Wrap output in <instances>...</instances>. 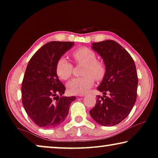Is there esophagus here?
<instances>
[{"label": "esophagus", "mask_w": 158, "mask_h": 158, "mask_svg": "<svg viewBox=\"0 0 158 158\" xmlns=\"http://www.w3.org/2000/svg\"><path fill=\"white\" fill-rule=\"evenodd\" d=\"M84 96H85V95H84V94H81V95H80V97H84Z\"/></svg>", "instance_id": "34e87169"}]
</instances>
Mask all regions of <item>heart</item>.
Segmentation results:
<instances>
[{
    "label": "heart",
    "instance_id": "b5f03b06",
    "mask_svg": "<svg viewBox=\"0 0 158 158\" xmlns=\"http://www.w3.org/2000/svg\"><path fill=\"white\" fill-rule=\"evenodd\" d=\"M72 56L77 63L85 64L82 74L85 76L74 78L69 82V92L73 94H84L93 86L94 79L101 81L105 76L106 68L102 61L97 59L94 51L86 47H80L74 50ZM55 70L57 76L63 81L70 78L73 72V65L65 56H62L57 60Z\"/></svg>",
    "mask_w": 158,
    "mask_h": 158
}]
</instances>
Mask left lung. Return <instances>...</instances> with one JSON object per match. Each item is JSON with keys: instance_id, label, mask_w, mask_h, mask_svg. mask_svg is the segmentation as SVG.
I'll list each match as a JSON object with an SVG mask.
<instances>
[{"instance_id": "obj_1", "label": "left lung", "mask_w": 158, "mask_h": 158, "mask_svg": "<svg viewBox=\"0 0 158 158\" xmlns=\"http://www.w3.org/2000/svg\"><path fill=\"white\" fill-rule=\"evenodd\" d=\"M92 48L103 59L106 74L97 87L103 97L97 96L96 104L89 114L101 125H116L128 116L136 102V66L130 54L113 40L95 42Z\"/></svg>"}]
</instances>
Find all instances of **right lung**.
Returning a JSON list of instances; mask_svg holds the SVG:
<instances>
[{"label": "right lung", "instance_id": "1", "mask_svg": "<svg viewBox=\"0 0 158 158\" xmlns=\"http://www.w3.org/2000/svg\"><path fill=\"white\" fill-rule=\"evenodd\" d=\"M74 42L51 41L39 48L28 62L21 86L22 104L38 126L54 128L63 123L76 97H60L66 88L55 70L57 60Z\"/></svg>", "mask_w": 158, "mask_h": 158}]
</instances>
